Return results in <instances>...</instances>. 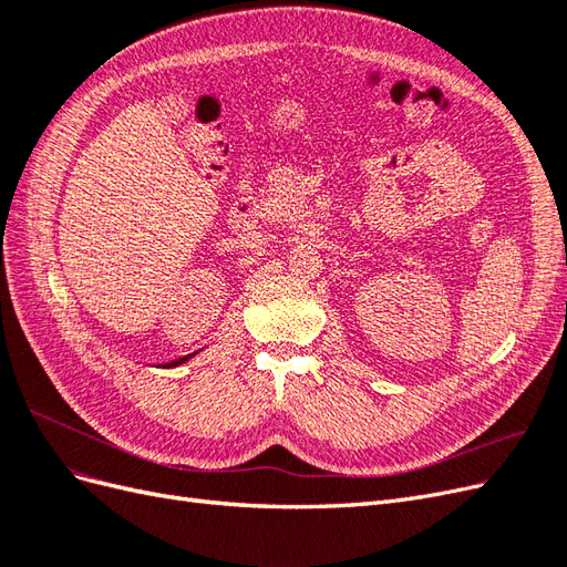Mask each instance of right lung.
Returning <instances> with one entry per match:
<instances>
[{"label":"right lung","instance_id":"right-lung-1","mask_svg":"<svg viewBox=\"0 0 567 567\" xmlns=\"http://www.w3.org/2000/svg\"><path fill=\"white\" fill-rule=\"evenodd\" d=\"M196 354V352H194ZM194 354H186V357H179V359H175L173 364H167V367H179V364H184V362H188V359H192Z\"/></svg>","mask_w":567,"mask_h":567}]
</instances>
